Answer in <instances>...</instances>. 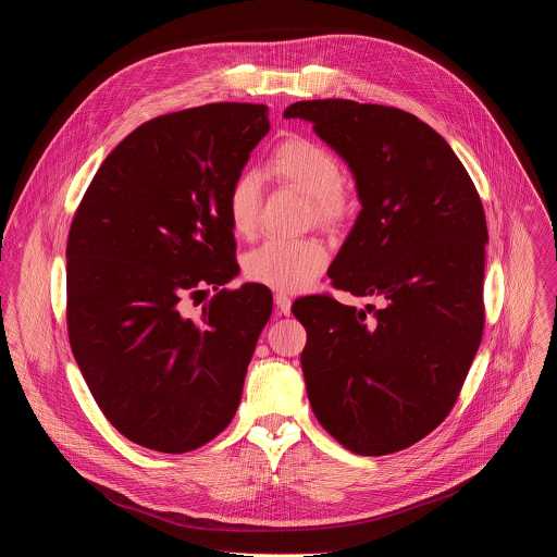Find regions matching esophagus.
<instances>
[{"mask_svg": "<svg viewBox=\"0 0 557 557\" xmlns=\"http://www.w3.org/2000/svg\"><path fill=\"white\" fill-rule=\"evenodd\" d=\"M290 304H293L290 295H286V293H275V306H277V310H280L282 314H288V312H290Z\"/></svg>", "mask_w": 557, "mask_h": 557, "instance_id": "1", "label": "esophagus"}]
</instances>
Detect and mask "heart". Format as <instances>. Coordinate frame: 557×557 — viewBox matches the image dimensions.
Returning <instances> with one entry per match:
<instances>
[{"mask_svg":"<svg viewBox=\"0 0 557 557\" xmlns=\"http://www.w3.org/2000/svg\"><path fill=\"white\" fill-rule=\"evenodd\" d=\"M271 172L312 200L314 218L339 224L348 213L344 194L346 174L339 158L324 145L308 138L284 140L271 156ZM262 185L258 174L240 172L226 191V218L233 233L249 237L258 228ZM326 247L314 237H271L245 258V275L277 290H301L324 273Z\"/></svg>","mask_w":557,"mask_h":557,"instance_id":"b5f03b06","label":"heart"}]
</instances>
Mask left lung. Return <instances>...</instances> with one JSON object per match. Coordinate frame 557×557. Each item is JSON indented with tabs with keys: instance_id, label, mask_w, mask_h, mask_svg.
<instances>
[{
	"instance_id": "obj_1",
	"label": "left lung",
	"mask_w": 557,
	"mask_h": 557,
	"mask_svg": "<svg viewBox=\"0 0 557 557\" xmlns=\"http://www.w3.org/2000/svg\"><path fill=\"white\" fill-rule=\"evenodd\" d=\"M348 163L361 211L329 277L366 310L331 295L293 304L306 329L301 370L310 408L346 449L385 456L451 412L483 339L487 222L447 140L414 114L348 99L299 101Z\"/></svg>"
}]
</instances>
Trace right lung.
I'll list each match as a JSON object with an SVG mask.
<instances>
[{"label":"right lung","mask_w":557,"mask_h":557,"mask_svg":"<svg viewBox=\"0 0 557 557\" xmlns=\"http://www.w3.org/2000/svg\"><path fill=\"white\" fill-rule=\"evenodd\" d=\"M269 108L156 116L103 161L67 235V337L97 406L132 443L185 454L235 417L273 295L222 288L198 321L182 299L237 275L226 191Z\"/></svg>","instance_id":"obj_1"}]
</instances>
